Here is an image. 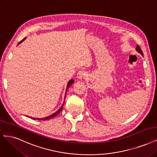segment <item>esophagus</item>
<instances>
[{
    "label": "esophagus",
    "mask_w": 157,
    "mask_h": 157,
    "mask_svg": "<svg viewBox=\"0 0 157 157\" xmlns=\"http://www.w3.org/2000/svg\"><path fill=\"white\" fill-rule=\"evenodd\" d=\"M86 75H87V73H86V72L84 71V70H80L77 73V78L79 79H81L83 77H85Z\"/></svg>",
    "instance_id": "esophagus-1"
}]
</instances>
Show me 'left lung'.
<instances>
[{
    "label": "left lung",
    "mask_w": 157,
    "mask_h": 157,
    "mask_svg": "<svg viewBox=\"0 0 157 157\" xmlns=\"http://www.w3.org/2000/svg\"><path fill=\"white\" fill-rule=\"evenodd\" d=\"M136 51L137 52H138L140 54H141V55L144 56V54H143V52H142V49H141V48L140 47V46L138 45H137V46H136Z\"/></svg>",
    "instance_id": "8db88e82"
}]
</instances>
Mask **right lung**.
Masks as SVG:
<instances>
[{
	"mask_svg": "<svg viewBox=\"0 0 157 157\" xmlns=\"http://www.w3.org/2000/svg\"><path fill=\"white\" fill-rule=\"evenodd\" d=\"M26 39V37L25 38H24L22 41H20L19 44H18V45L19 44H20L21 42H22L23 41H24ZM74 83V80H73V79H71V80H70L69 82H68V83H67V87H66V94H67V90H68V89H69V88L70 87V86H71ZM66 94L65 95V97H64V101H63V104H62V105L61 106V107L60 108V109H59L56 112H55L54 113H52V114H51V116H47V117H44V118H35V117H30V118H32V119H33V120H43V121H45V120H50V119H52V117H55L56 116H57L59 113H60L62 110V109H63V105H64V102H65V99H66Z\"/></svg>",
	"mask_w": 157,
	"mask_h": 157,
	"instance_id": "right-lung-1",
	"label": "right lung"
}]
</instances>
